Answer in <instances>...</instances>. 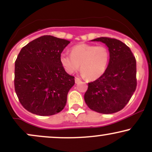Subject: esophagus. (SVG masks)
<instances>
[{"mask_svg": "<svg viewBox=\"0 0 152 152\" xmlns=\"http://www.w3.org/2000/svg\"><path fill=\"white\" fill-rule=\"evenodd\" d=\"M75 81H76V83H78V82L81 81V79H80L78 77H76L75 78Z\"/></svg>", "mask_w": 152, "mask_h": 152, "instance_id": "34e87169", "label": "esophagus"}]
</instances>
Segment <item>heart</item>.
Wrapping results in <instances>:
<instances>
[{
	"label": "heart",
	"instance_id": "b5f03b06",
	"mask_svg": "<svg viewBox=\"0 0 152 152\" xmlns=\"http://www.w3.org/2000/svg\"><path fill=\"white\" fill-rule=\"evenodd\" d=\"M71 54L63 53L60 56L61 64L66 71L72 74L81 65L83 75L89 80L100 78L109 64V49L103 45L79 43L71 48Z\"/></svg>",
	"mask_w": 152,
	"mask_h": 152
}]
</instances>
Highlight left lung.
<instances>
[{"label":"left lung","instance_id":"8db88e82","mask_svg":"<svg viewBox=\"0 0 152 152\" xmlns=\"http://www.w3.org/2000/svg\"><path fill=\"white\" fill-rule=\"evenodd\" d=\"M105 43L109 62L104 74L88 84L84 100L88 108L101 114L118 112L124 108L137 88V61L125 43L116 38L92 40Z\"/></svg>","mask_w":152,"mask_h":152}]
</instances>
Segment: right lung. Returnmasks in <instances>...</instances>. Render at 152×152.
I'll use <instances>...</instances> for the list:
<instances>
[{
	"label": "right lung",
	"mask_w": 152,
	"mask_h": 152,
	"mask_svg": "<svg viewBox=\"0 0 152 152\" xmlns=\"http://www.w3.org/2000/svg\"><path fill=\"white\" fill-rule=\"evenodd\" d=\"M70 41L43 36L23 47L15 62V91L29 112L51 116L61 111L74 76L68 74L60 56Z\"/></svg>",
	"instance_id": "add662e5"
}]
</instances>
